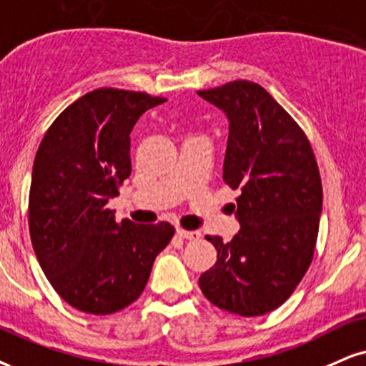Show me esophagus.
<instances>
[{"mask_svg": "<svg viewBox=\"0 0 366 366\" xmlns=\"http://www.w3.org/2000/svg\"><path fill=\"white\" fill-rule=\"evenodd\" d=\"M176 234H178V236L183 237V239H190V241L200 237V232H198V231H184V229H176Z\"/></svg>", "mask_w": 366, "mask_h": 366, "instance_id": "esophagus-1", "label": "esophagus"}]
</instances>
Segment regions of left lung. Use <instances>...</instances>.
<instances>
[{
    "instance_id": "left-lung-1",
    "label": "left lung",
    "mask_w": 366,
    "mask_h": 366,
    "mask_svg": "<svg viewBox=\"0 0 366 366\" xmlns=\"http://www.w3.org/2000/svg\"><path fill=\"white\" fill-rule=\"evenodd\" d=\"M197 93L227 117L222 176L241 190L234 205L241 229L229 242L207 236L217 263L198 285L227 312L268 314L312 261L322 212L317 162L302 129L259 84L241 79Z\"/></svg>"
}]
</instances>
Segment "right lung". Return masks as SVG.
I'll return each instance as SVG.
<instances>
[{
  "mask_svg": "<svg viewBox=\"0 0 366 366\" xmlns=\"http://www.w3.org/2000/svg\"><path fill=\"white\" fill-rule=\"evenodd\" d=\"M164 98L100 88L57 117L31 171L29 224L40 268L59 295L88 314H114L141 297L168 222H117L108 210L130 171V132Z\"/></svg>",
  "mask_w": 366,
  "mask_h": 366,
  "instance_id": "1",
  "label": "right lung"
}]
</instances>
